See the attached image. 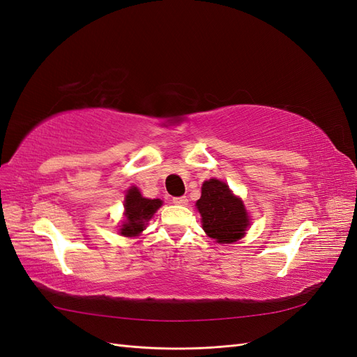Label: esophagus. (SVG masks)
Returning <instances> with one entry per match:
<instances>
[{
	"label": "esophagus",
	"mask_w": 357,
	"mask_h": 357,
	"mask_svg": "<svg viewBox=\"0 0 357 357\" xmlns=\"http://www.w3.org/2000/svg\"><path fill=\"white\" fill-rule=\"evenodd\" d=\"M172 202L177 204V205H186L188 198L186 197H174V198H172Z\"/></svg>",
	"instance_id": "obj_1"
}]
</instances>
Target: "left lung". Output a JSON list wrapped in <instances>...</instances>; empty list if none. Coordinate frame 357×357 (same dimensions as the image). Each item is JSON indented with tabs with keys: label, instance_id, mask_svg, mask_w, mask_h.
Listing matches in <instances>:
<instances>
[{
	"label": "left lung",
	"instance_id": "obj_1",
	"mask_svg": "<svg viewBox=\"0 0 357 357\" xmlns=\"http://www.w3.org/2000/svg\"><path fill=\"white\" fill-rule=\"evenodd\" d=\"M197 207L204 231L218 243L228 244L240 240L250 225L243 201L220 180L210 178L204 183Z\"/></svg>",
	"mask_w": 357,
	"mask_h": 357
}]
</instances>
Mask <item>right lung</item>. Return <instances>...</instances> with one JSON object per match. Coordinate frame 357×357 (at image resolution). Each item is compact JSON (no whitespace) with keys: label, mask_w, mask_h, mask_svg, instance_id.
<instances>
[{"label":"right lung","mask_w":357,"mask_h":357,"mask_svg":"<svg viewBox=\"0 0 357 357\" xmlns=\"http://www.w3.org/2000/svg\"><path fill=\"white\" fill-rule=\"evenodd\" d=\"M160 205V199H147L142 197L137 188L129 189L125 198L126 222L122 225L121 234L125 236L139 235V232L146 228V222L152 219Z\"/></svg>","instance_id":"right-lung-1"}]
</instances>
